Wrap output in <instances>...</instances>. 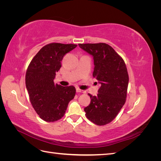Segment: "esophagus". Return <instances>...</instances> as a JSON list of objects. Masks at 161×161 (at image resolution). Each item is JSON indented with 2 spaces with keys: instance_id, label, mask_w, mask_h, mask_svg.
Returning <instances> with one entry per match:
<instances>
[{
  "instance_id": "34e87169",
  "label": "esophagus",
  "mask_w": 161,
  "mask_h": 161,
  "mask_svg": "<svg viewBox=\"0 0 161 161\" xmlns=\"http://www.w3.org/2000/svg\"><path fill=\"white\" fill-rule=\"evenodd\" d=\"M76 92H80V93H85V92H86V91H85L81 90V89H79V88H77V89H76Z\"/></svg>"
}]
</instances>
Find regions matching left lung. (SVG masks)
<instances>
[{
    "instance_id": "left-lung-1",
    "label": "left lung",
    "mask_w": 161,
    "mask_h": 161,
    "mask_svg": "<svg viewBox=\"0 0 161 161\" xmlns=\"http://www.w3.org/2000/svg\"><path fill=\"white\" fill-rule=\"evenodd\" d=\"M79 47L93 56L92 76L101 86L98 94L91 97L84 111L92 123L104 125L113 121L125 103L129 76L125 62L113 47L105 43H79Z\"/></svg>"
}]
</instances>
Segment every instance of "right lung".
Listing matches in <instances>:
<instances>
[{
    "instance_id": "add662e5",
    "label": "right lung",
    "mask_w": 161,
    "mask_h": 161,
    "mask_svg": "<svg viewBox=\"0 0 161 161\" xmlns=\"http://www.w3.org/2000/svg\"><path fill=\"white\" fill-rule=\"evenodd\" d=\"M76 46L50 43L41 48L27 67L25 85L30 102L40 118L47 122L61 119L75 96V86H62L55 84L53 79L63 58Z\"/></svg>"
}]
</instances>
